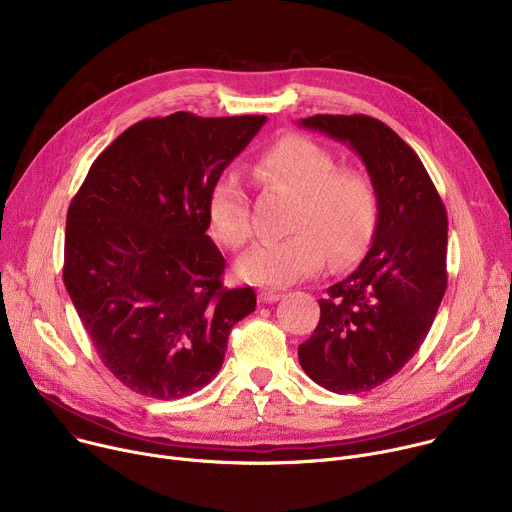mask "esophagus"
Returning a JSON list of instances; mask_svg holds the SVG:
<instances>
[{"label": "esophagus", "instance_id": "1", "mask_svg": "<svg viewBox=\"0 0 512 512\" xmlns=\"http://www.w3.org/2000/svg\"><path fill=\"white\" fill-rule=\"evenodd\" d=\"M258 297H260L262 303H274V301H279L283 295L277 293V291H260Z\"/></svg>", "mask_w": 512, "mask_h": 512}]
</instances>
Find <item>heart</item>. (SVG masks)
I'll return each mask as SVG.
<instances>
[{
  "label": "heart",
  "mask_w": 512,
  "mask_h": 512,
  "mask_svg": "<svg viewBox=\"0 0 512 512\" xmlns=\"http://www.w3.org/2000/svg\"><path fill=\"white\" fill-rule=\"evenodd\" d=\"M256 176L270 188L295 194L283 240L252 246L235 264L238 277L258 287H287L334 266L355 262L377 225V192L361 170L338 168L330 149L303 135H287L256 160ZM207 221L227 248H242L252 235L248 190L235 172L215 178L207 192Z\"/></svg>",
  "instance_id": "1"
}]
</instances>
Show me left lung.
<instances>
[{
  "label": "left lung",
  "mask_w": 512,
  "mask_h": 512,
  "mask_svg": "<svg viewBox=\"0 0 512 512\" xmlns=\"http://www.w3.org/2000/svg\"><path fill=\"white\" fill-rule=\"evenodd\" d=\"M301 127L348 143L377 192L373 244L320 299V322L299 363L336 393L369 391L424 342L447 289V211L414 149L365 114H316Z\"/></svg>",
  "instance_id": "obj_1"
}]
</instances>
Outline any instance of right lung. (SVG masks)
<instances>
[{
  "label": "right lung",
  "mask_w": 512,
  "mask_h": 512,
  "mask_svg": "<svg viewBox=\"0 0 512 512\" xmlns=\"http://www.w3.org/2000/svg\"><path fill=\"white\" fill-rule=\"evenodd\" d=\"M266 116L174 112L116 137L73 196L63 281L104 367L155 400H180L221 369L252 287L221 283L207 192Z\"/></svg>",
  "instance_id": "right-lung-1"
}]
</instances>
